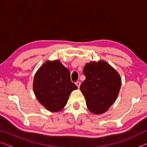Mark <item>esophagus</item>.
Segmentation results:
<instances>
[{"label":"esophagus","instance_id":"esophagus-1","mask_svg":"<svg viewBox=\"0 0 147 147\" xmlns=\"http://www.w3.org/2000/svg\"><path fill=\"white\" fill-rule=\"evenodd\" d=\"M75 84H76V86H78V88L80 87V82H79V81H77V82H76Z\"/></svg>","mask_w":147,"mask_h":147}]
</instances>
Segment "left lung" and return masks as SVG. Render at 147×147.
Wrapping results in <instances>:
<instances>
[{
    "label": "left lung",
    "mask_w": 147,
    "mask_h": 147,
    "mask_svg": "<svg viewBox=\"0 0 147 147\" xmlns=\"http://www.w3.org/2000/svg\"><path fill=\"white\" fill-rule=\"evenodd\" d=\"M86 79L80 85L88 108L92 113L102 114L115 101L121 84L117 71L106 61L90 62L85 65Z\"/></svg>",
    "instance_id": "left-lung-1"
}]
</instances>
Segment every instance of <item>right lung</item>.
Instances as JSON below:
<instances>
[{
    "label": "right lung",
    "mask_w": 147,
    "mask_h": 147,
    "mask_svg": "<svg viewBox=\"0 0 147 147\" xmlns=\"http://www.w3.org/2000/svg\"><path fill=\"white\" fill-rule=\"evenodd\" d=\"M77 86L70 72L59 61L45 63L37 72L34 90L38 101L51 111H59L66 105L70 94Z\"/></svg>",
    "instance_id": "add662e5"
}]
</instances>
